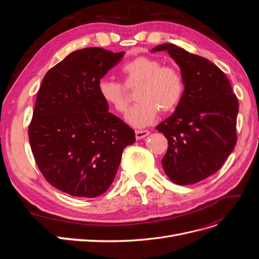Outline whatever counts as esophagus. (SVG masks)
<instances>
[{"label":"esophagus","mask_w":259,"mask_h":259,"mask_svg":"<svg viewBox=\"0 0 259 259\" xmlns=\"http://www.w3.org/2000/svg\"><path fill=\"white\" fill-rule=\"evenodd\" d=\"M149 134H150V132H149V131H136L135 132L136 139H143L146 136H148Z\"/></svg>","instance_id":"34e87169"}]
</instances>
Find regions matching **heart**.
I'll return each mask as SVG.
<instances>
[{
    "mask_svg": "<svg viewBox=\"0 0 259 259\" xmlns=\"http://www.w3.org/2000/svg\"><path fill=\"white\" fill-rule=\"evenodd\" d=\"M121 72L127 86H137L135 97L138 103L126 115V121L133 126H147L156 119L160 111H174L183 99L185 81L182 72L173 66H163L159 59L136 57L124 64ZM97 90L101 99L116 112L126 111L128 98L121 83L101 79Z\"/></svg>",
    "mask_w": 259,
    "mask_h": 259,
    "instance_id": "1",
    "label": "heart"
}]
</instances>
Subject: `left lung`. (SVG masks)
<instances>
[{
    "label": "left lung",
    "instance_id": "obj_1",
    "mask_svg": "<svg viewBox=\"0 0 259 259\" xmlns=\"http://www.w3.org/2000/svg\"><path fill=\"white\" fill-rule=\"evenodd\" d=\"M160 51H167L185 81L175 112L155 127L168 142L162 165L174 184L192 185L216 173L236 147L238 98L211 61L170 43L151 52Z\"/></svg>",
    "mask_w": 259,
    "mask_h": 259
}]
</instances>
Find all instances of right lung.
<instances>
[{
  "label": "right lung",
  "instance_id": "obj_1",
  "mask_svg": "<svg viewBox=\"0 0 259 259\" xmlns=\"http://www.w3.org/2000/svg\"><path fill=\"white\" fill-rule=\"evenodd\" d=\"M125 53L75 51L45 74L37 92L29 142L35 163L53 187L73 197L108 190L135 132L109 112L97 84Z\"/></svg>",
  "mask_w": 259,
  "mask_h": 259
}]
</instances>
